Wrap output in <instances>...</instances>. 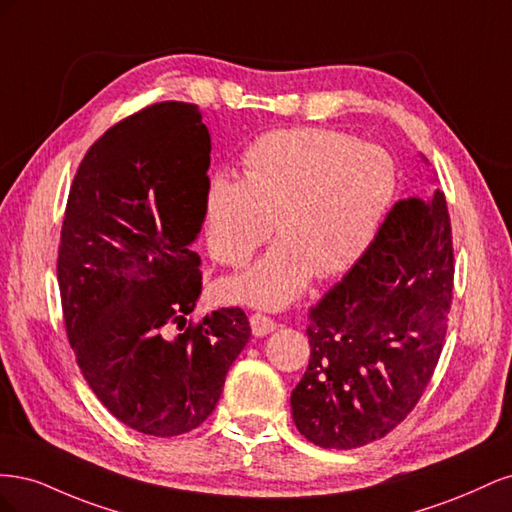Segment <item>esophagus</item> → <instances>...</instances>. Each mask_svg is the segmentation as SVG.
Instances as JSON below:
<instances>
[{
    "label": "esophagus",
    "instance_id": "esophagus-1",
    "mask_svg": "<svg viewBox=\"0 0 512 512\" xmlns=\"http://www.w3.org/2000/svg\"><path fill=\"white\" fill-rule=\"evenodd\" d=\"M250 327H252V333L256 337H265L269 333H273L277 329V322L269 316H262V314H252L250 316Z\"/></svg>",
    "mask_w": 512,
    "mask_h": 512
}]
</instances>
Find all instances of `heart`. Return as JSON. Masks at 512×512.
Wrapping results in <instances>:
<instances>
[{"label":"heart","mask_w":512,"mask_h":512,"mask_svg":"<svg viewBox=\"0 0 512 512\" xmlns=\"http://www.w3.org/2000/svg\"><path fill=\"white\" fill-rule=\"evenodd\" d=\"M243 179L213 175L205 194L211 256L243 267L273 228L254 267L226 277V301L262 309L290 305L314 273L348 271L374 239L395 196L397 170L384 149L322 128L262 134L243 156Z\"/></svg>","instance_id":"heart-1"}]
</instances>
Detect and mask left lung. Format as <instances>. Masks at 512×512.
<instances>
[{
    "mask_svg": "<svg viewBox=\"0 0 512 512\" xmlns=\"http://www.w3.org/2000/svg\"><path fill=\"white\" fill-rule=\"evenodd\" d=\"M453 275L444 194L395 203L365 254L309 312L312 352L290 395L309 442L359 448L412 412L440 359Z\"/></svg>",
    "mask_w": 512,
    "mask_h": 512,
    "instance_id": "obj_1",
    "label": "left lung"
}]
</instances>
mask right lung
<instances>
[{
  "instance_id": "1",
  "label": "right lung",
  "mask_w": 512,
  "mask_h": 512,
  "mask_svg": "<svg viewBox=\"0 0 512 512\" xmlns=\"http://www.w3.org/2000/svg\"><path fill=\"white\" fill-rule=\"evenodd\" d=\"M209 153L196 104L147 106L89 147L61 226L57 280L76 363L108 412L156 438L205 421L252 335L239 307L188 324L203 292L192 243Z\"/></svg>"
}]
</instances>
